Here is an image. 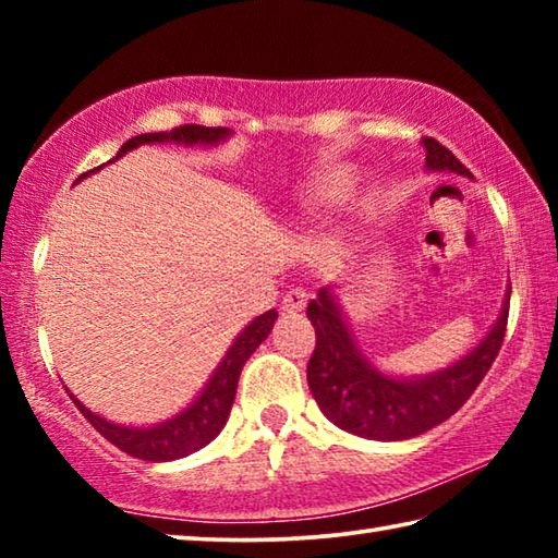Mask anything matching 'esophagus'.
<instances>
[{"label": "esophagus", "mask_w": 558, "mask_h": 558, "mask_svg": "<svg viewBox=\"0 0 558 558\" xmlns=\"http://www.w3.org/2000/svg\"><path fill=\"white\" fill-rule=\"evenodd\" d=\"M307 300H310V295L305 290L292 288V290H288V295L282 298V310H286V313H300V310H305Z\"/></svg>", "instance_id": "obj_1"}]
</instances>
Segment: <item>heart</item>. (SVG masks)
Here are the masks:
<instances>
[{
	"instance_id": "b5f03b06",
	"label": "heart",
	"mask_w": 558,
	"mask_h": 558,
	"mask_svg": "<svg viewBox=\"0 0 558 558\" xmlns=\"http://www.w3.org/2000/svg\"><path fill=\"white\" fill-rule=\"evenodd\" d=\"M344 189H347V179H344V177L327 179V184L323 186V196H319V199H332V196L342 194Z\"/></svg>"
}]
</instances>
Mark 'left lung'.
Segmentation results:
<instances>
[{"mask_svg":"<svg viewBox=\"0 0 558 558\" xmlns=\"http://www.w3.org/2000/svg\"><path fill=\"white\" fill-rule=\"evenodd\" d=\"M423 145L428 169L470 174V169L438 140L423 137ZM307 317L317 335L315 354L307 364V384L323 413L337 428L354 436L405 440L448 421L475 393L505 342L509 300L497 325L465 359L446 372L403 381L389 379L366 362L327 288L310 302Z\"/></svg>","mask_w":558,"mask_h":558,"instance_id":"obj_1","label":"left lung"}]
</instances>
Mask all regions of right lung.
<instances>
[{
	"label": "right lung",
	"mask_w": 558,
	"mask_h": 558,
	"mask_svg": "<svg viewBox=\"0 0 558 558\" xmlns=\"http://www.w3.org/2000/svg\"><path fill=\"white\" fill-rule=\"evenodd\" d=\"M229 135L226 128H206V125H179L169 132H149V135H137L128 140L125 145L120 147L116 155L122 157L128 155L130 149L149 143H179V145H214ZM112 162V159H110ZM100 169V167H98ZM88 177L86 174H81ZM278 313L276 310H268L260 317L253 319V323L243 329V332L235 337L233 347L226 352L223 362L219 369L214 372L211 381L206 384L199 399H196L184 413H179L177 418L162 423V426L155 428H128V426H116L106 418H100L98 413L88 411L73 393L71 401L78 405V411L86 415V421L96 428L102 438L110 440L112 446H118L122 452H128L132 458L140 460H153V462H167L177 460L184 456H192L204 446L219 436L226 418H229L231 405L235 399V386H239V376L243 372V364L248 362V356L256 352L258 344L270 335L272 323H276Z\"/></svg>",
	"instance_id": "add662e5"
}]
</instances>
